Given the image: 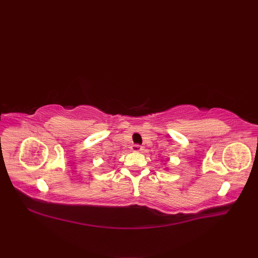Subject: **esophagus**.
Masks as SVG:
<instances>
[{"label": "esophagus", "mask_w": 258, "mask_h": 258, "mask_svg": "<svg viewBox=\"0 0 258 258\" xmlns=\"http://www.w3.org/2000/svg\"><path fill=\"white\" fill-rule=\"evenodd\" d=\"M131 149H132L133 152H141L142 149H143V147H142V146L139 145V144H134V145H132V147H131Z\"/></svg>", "instance_id": "34e87169"}]
</instances>
